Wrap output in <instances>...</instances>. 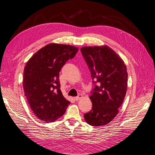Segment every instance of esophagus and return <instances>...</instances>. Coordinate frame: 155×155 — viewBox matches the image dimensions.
<instances>
[{
	"instance_id": "1",
	"label": "esophagus",
	"mask_w": 155,
	"mask_h": 155,
	"mask_svg": "<svg viewBox=\"0 0 155 155\" xmlns=\"http://www.w3.org/2000/svg\"><path fill=\"white\" fill-rule=\"evenodd\" d=\"M82 97H83V95H82V94H78L77 97H74V100L77 101H79Z\"/></svg>"
}]
</instances>
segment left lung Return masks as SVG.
Returning <instances> with one entry per match:
<instances>
[{"label": "left lung", "mask_w": 155, "mask_h": 155, "mask_svg": "<svg viewBox=\"0 0 155 155\" xmlns=\"http://www.w3.org/2000/svg\"><path fill=\"white\" fill-rule=\"evenodd\" d=\"M94 87L90 98L92 110L84 114L91 126L109 123L117 116L127 90L128 73L122 58L108 46L81 48Z\"/></svg>", "instance_id": "obj_1"}]
</instances>
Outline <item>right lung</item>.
I'll list each match as a JSON object with an SVG mask.
<instances>
[{
    "label": "right lung",
    "mask_w": 155,
    "mask_h": 155,
    "mask_svg": "<svg viewBox=\"0 0 155 155\" xmlns=\"http://www.w3.org/2000/svg\"><path fill=\"white\" fill-rule=\"evenodd\" d=\"M78 48L51 43L38 50L29 59L23 72V89L32 111L46 123L55 121L64 114L70 101L61 91L59 72Z\"/></svg>",
    "instance_id": "obj_1"
}]
</instances>
